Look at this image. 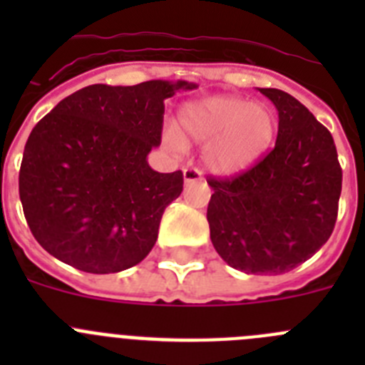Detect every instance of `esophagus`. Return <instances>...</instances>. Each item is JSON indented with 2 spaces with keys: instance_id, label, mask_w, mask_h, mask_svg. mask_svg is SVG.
<instances>
[{
  "instance_id": "obj_1",
  "label": "esophagus",
  "mask_w": 365,
  "mask_h": 365,
  "mask_svg": "<svg viewBox=\"0 0 365 365\" xmlns=\"http://www.w3.org/2000/svg\"><path fill=\"white\" fill-rule=\"evenodd\" d=\"M185 182L186 185H190V182H197V180L202 179L201 175V170H197V168H185Z\"/></svg>"
}]
</instances>
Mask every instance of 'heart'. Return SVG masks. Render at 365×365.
Instances as JSON below:
<instances>
[{
    "label": "heart",
    "instance_id": "1",
    "mask_svg": "<svg viewBox=\"0 0 365 365\" xmlns=\"http://www.w3.org/2000/svg\"><path fill=\"white\" fill-rule=\"evenodd\" d=\"M179 131L168 128L164 143L182 151L185 140L206 144L205 160L214 173L235 175L252 166L270 146L276 120L267 106L240 96H210L190 102L179 113Z\"/></svg>",
    "mask_w": 365,
    "mask_h": 365
}]
</instances>
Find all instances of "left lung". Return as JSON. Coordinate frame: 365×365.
<instances>
[{
	"instance_id": "obj_1",
	"label": "left lung",
	"mask_w": 365,
	"mask_h": 365,
	"mask_svg": "<svg viewBox=\"0 0 365 365\" xmlns=\"http://www.w3.org/2000/svg\"><path fill=\"white\" fill-rule=\"evenodd\" d=\"M278 109V138L250 170L210 177L206 219L228 265L247 274H283L318 252L333 234L341 168L333 135L302 102L259 89Z\"/></svg>"
}]
</instances>
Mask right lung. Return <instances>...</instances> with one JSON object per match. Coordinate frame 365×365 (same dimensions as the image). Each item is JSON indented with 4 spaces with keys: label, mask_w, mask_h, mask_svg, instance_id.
I'll return each mask as SVG.
<instances>
[{
    "label": "right lung",
    "mask_w": 365,
    "mask_h": 365,
    "mask_svg": "<svg viewBox=\"0 0 365 365\" xmlns=\"http://www.w3.org/2000/svg\"><path fill=\"white\" fill-rule=\"evenodd\" d=\"M195 83H95L63 98L31 131L19 199L32 235L56 259L91 274L135 267L153 248L182 172L146 157L163 137L164 100Z\"/></svg>",
    "instance_id": "add662e5"
}]
</instances>
